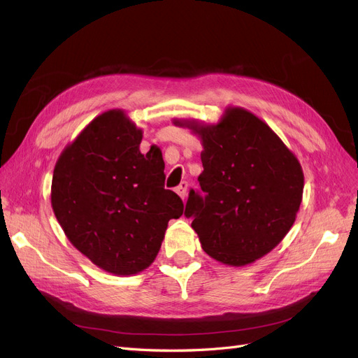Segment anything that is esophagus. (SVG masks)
I'll use <instances>...</instances> for the list:
<instances>
[{
  "instance_id": "esophagus-1",
  "label": "esophagus",
  "mask_w": 358,
  "mask_h": 358,
  "mask_svg": "<svg viewBox=\"0 0 358 358\" xmlns=\"http://www.w3.org/2000/svg\"><path fill=\"white\" fill-rule=\"evenodd\" d=\"M178 194H179V197L182 199V200H185V197H187V191H188V182H180L179 185L176 187V189H175Z\"/></svg>"
}]
</instances>
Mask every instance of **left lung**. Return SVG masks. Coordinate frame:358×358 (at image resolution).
<instances>
[{
	"instance_id": "obj_1",
	"label": "left lung",
	"mask_w": 358,
	"mask_h": 358,
	"mask_svg": "<svg viewBox=\"0 0 358 358\" xmlns=\"http://www.w3.org/2000/svg\"><path fill=\"white\" fill-rule=\"evenodd\" d=\"M203 145L204 197L192 189L185 216L194 218L203 251L225 266L242 267L282 242L296 221L305 176L297 157L258 116L227 107L218 124L173 119Z\"/></svg>"
}]
</instances>
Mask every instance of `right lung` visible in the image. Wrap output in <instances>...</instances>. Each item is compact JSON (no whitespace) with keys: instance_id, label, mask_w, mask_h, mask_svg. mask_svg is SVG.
I'll return each mask as SVG.
<instances>
[{"instance_id":"right-lung-1","label":"right lung","mask_w":358,"mask_h":358,"mask_svg":"<svg viewBox=\"0 0 358 358\" xmlns=\"http://www.w3.org/2000/svg\"><path fill=\"white\" fill-rule=\"evenodd\" d=\"M143 131L121 109L86 125L59 155L50 203L71 245L116 276L154 263L167 224L183 213L176 192L164 188V161L140 152Z\"/></svg>"}]
</instances>
